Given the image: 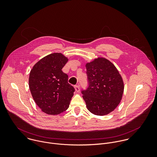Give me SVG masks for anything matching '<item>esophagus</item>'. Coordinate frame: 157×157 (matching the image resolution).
Segmentation results:
<instances>
[{
  "mask_svg": "<svg viewBox=\"0 0 157 157\" xmlns=\"http://www.w3.org/2000/svg\"><path fill=\"white\" fill-rule=\"evenodd\" d=\"M74 88H75V90L77 92H79L80 91V86H79V85H75L74 86Z\"/></svg>",
  "mask_w": 157,
  "mask_h": 157,
  "instance_id": "34e87169",
  "label": "esophagus"
}]
</instances>
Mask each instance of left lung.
Listing matches in <instances>:
<instances>
[{
  "label": "left lung",
  "instance_id": "left-lung-1",
  "mask_svg": "<svg viewBox=\"0 0 157 157\" xmlns=\"http://www.w3.org/2000/svg\"><path fill=\"white\" fill-rule=\"evenodd\" d=\"M88 87L82 90L83 98L90 112L105 115L113 111L122 98L124 84L118 70L105 58L86 65Z\"/></svg>",
  "mask_w": 157,
  "mask_h": 157
}]
</instances>
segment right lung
<instances>
[{
  "instance_id": "right-lung-1",
  "label": "right lung",
  "mask_w": 157,
  "mask_h": 157,
  "mask_svg": "<svg viewBox=\"0 0 157 157\" xmlns=\"http://www.w3.org/2000/svg\"><path fill=\"white\" fill-rule=\"evenodd\" d=\"M67 60L60 53L51 54L40 60L30 72L31 93L37 106L47 114L65 111L74 95L75 89L62 70Z\"/></svg>"
}]
</instances>
